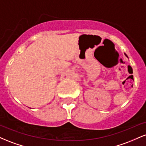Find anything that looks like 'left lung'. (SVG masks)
<instances>
[{"mask_svg":"<svg viewBox=\"0 0 146 146\" xmlns=\"http://www.w3.org/2000/svg\"><path fill=\"white\" fill-rule=\"evenodd\" d=\"M124 54H125V56L127 57V58H128V56H127V55H126V54H125V53H124Z\"/></svg>","mask_w":146,"mask_h":146,"instance_id":"left-lung-1","label":"left lung"}]
</instances>
